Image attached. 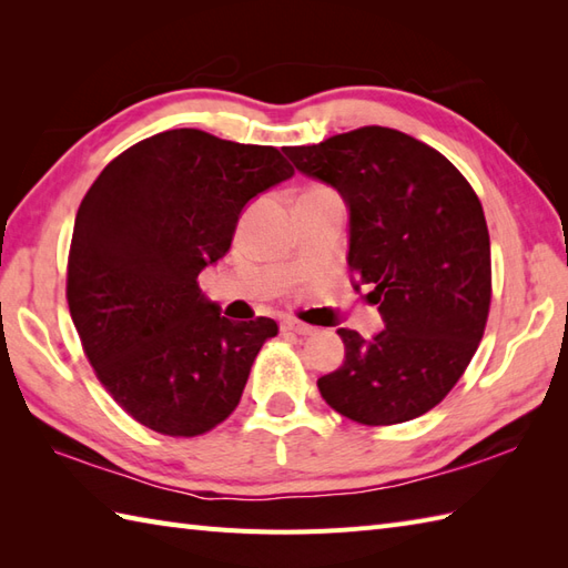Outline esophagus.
I'll use <instances>...</instances> for the list:
<instances>
[{
    "instance_id": "obj_1",
    "label": "esophagus",
    "mask_w": 568,
    "mask_h": 568,
    "mask_svg": "<svg viewBox=\"0 0 568 568\" xmlns=\"http://www.w3.org/2000/svg\"><path fill=\"white\" fill-rule=\"evenodd\" d=\"M283 329L285 332H293V334H312L315 332V327H310V324H305V322H297V320H287V322H283Z\"/></svg>"
}]
</instances>
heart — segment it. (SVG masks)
Returning <instances> with one entry per match:
<instances>
[{"mask_svg": "<svg viewBox=\"0 0 568 568\" xmlns=\"http://www.w3.org/2000/svg\"><path fill=\"white\" fill-rule=\"evenodd\" d=\"M305 195H334V192L327 190V187H310Z\"/></svg>", "mask_w": 568, "mask_h": 568, "instance_id": "b5f03b06", "label": "heart"}]
</instances>
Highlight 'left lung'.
Segmentation results:
<instances>
[{"instance_id":"8db88e82","label":"left lung","mask_w":568,"mask_h":568,"mask_svg":"<svg viewBox=\"0 0 568 568\" xmlns=\"http://www.w3.org/2000/svg\"><path fill=\"white\" fill-rule=\"evenodd\" d=\"M285 153L348 204V265L385 322L373 339L336 329L346 354L317 381L322 397L368 427L429 413L486 332L490 236L478 195L439 151L388 126Z\"/></svg>"}]
</instances>
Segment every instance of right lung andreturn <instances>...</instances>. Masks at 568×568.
Masks as SVG:
<instances>
[{
	"mask_svg": "<svg viewBox=\"0 0 568 568\" xmlns=\"http://www.w3.org/2000/svg\"><path fill=\"white\" fill-rule=\"evenodd\" d=\"M293 173L273 146L171 129L119 153L82 197L70 317L104 390L139 425L197 437L236 409L277 324L222 317L197 275L232 246L244 204Z\"/></svg>",
	"mask_w": 568,
	"mask_h": 568,
	"instance_id": "obj_1",
	"label": "right lung"
}]
</instances>
